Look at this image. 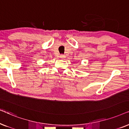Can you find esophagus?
<instances>
[{
    "label": "esophagus",
    "instance_id": "esophagus-1",
    "mask_svg": "<svg viewBox=\"0 0 129 129\" xmlns=\"http://www.w3.org/2000/svg\"><path fill=\"white\" fill-rule=\"evenodd\" d=\"M59 57H60V58H61V59H63V58H64L65 57H66V56H65V55L61 54V55L59 56Z\"/></svg>",
    "mask_w": 129,
    "mask_h": 129
}]
</instances>
